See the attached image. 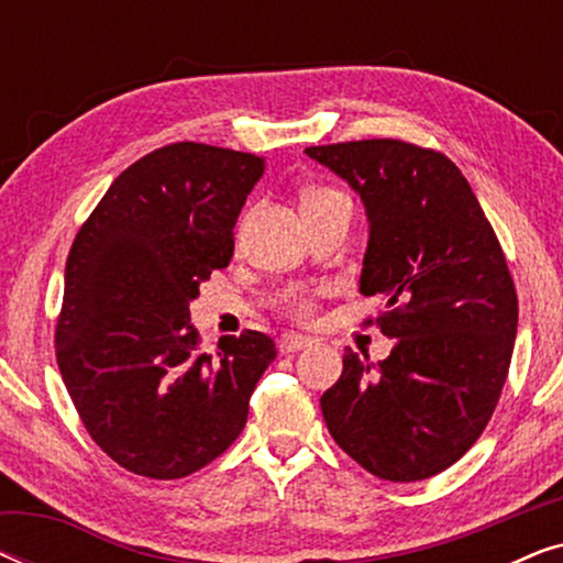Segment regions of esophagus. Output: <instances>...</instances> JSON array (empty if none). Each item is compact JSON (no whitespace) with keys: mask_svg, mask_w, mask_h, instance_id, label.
<instances>
[{"mask_svg":"<svg viewBox=\"0 0 563 563\" xmlns=\"http://www.w3.org/2000/svg\"><path fill=\"white\" fill-rule=\"evenodd\" d=\"M307 345H312V338L307 335H297V333H287L279 338V351L282 353H297L307 349Z\"/></svg>","mask_w":563,"mask_h":563,"instance_id":"esophagus-1","label":"esophagus"}]
</instances>
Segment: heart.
Listing matches in <instances>:
<instances>
[{"mask_svg": "<svg viewBox=\"0 0 563 563\" xmlns=\"http://www.w3.org/2000/svg\"><path fill=\"white\" fill-rule=\"evenodd\" d=\"M314 191H322V189H314ZM314 191H310V195H314ZM287 307L297 314V318H307V314L312 312V302L305 291H291L287 297Z\"/></svg>", "mask_w": 563, "mask_h": 563, "instance_id": "b5f03b06", "label": "heart"}]
</instances>
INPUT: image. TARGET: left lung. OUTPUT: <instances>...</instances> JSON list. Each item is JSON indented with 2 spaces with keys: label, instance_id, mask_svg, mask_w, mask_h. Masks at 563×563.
<instances>
[{
  "label": "left lung",
  "instance_id": "obj_1",
  "mask_svg": "<svg viewBox=\"0 0 563 563\" xmlns=\"http://www.w3.org/2000/svg\"><path fill=\"white\" fill-rule=\"evenodd\" d=\"M358 191L368 218L361 295L395 338L379 364L345 351L320 397L335 443L387 482L441 474L484 433L518 333V295L479 199L443 153L374 137L305 148ZM372 322V320H368Z\"/></svg>",
  "mask_w": 563,
  "mask_h": 563
}]
</instances>
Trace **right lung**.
<instances>
[{"label":"right lung","mask_w":563,"mask_h":563,"mask_svg":"<svg viewBox=\"0 0 563 563\" xmlns=\"http://www.w3.org/2000/svg\"><path fill=\"white\" fill-rule=\"evenodd\" d=\"M264 158L172 143L128 166L74 238L56 358L91 441L128 472L181 479L230 449L276 358L258 330L199 349L189 302L233 258Z\"/></svg>","instance_id":"1"}]
</instances>
